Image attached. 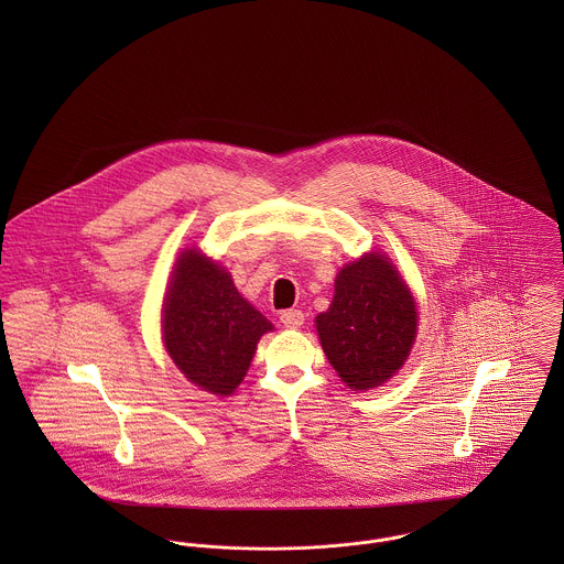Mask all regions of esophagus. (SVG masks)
I'll return each mask as SVG.
<instances>
[{"instance_id": "34e87169", "label": "esophagus", "mask_w": 564, "mask_h": 564, "mask_svg": "<svg viewBox=\"0 0 564 564\" xmlns=\"http://www.w3.org/2000/svg\"><path fill=\"white\" fill-rule=\"evenodd\" d=\"M280 323L284 327H302L304 325V313L302 311H284L280 315Z\"/></svg>"}]
</instances>
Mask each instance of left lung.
Masks as SVG:
<instances>
[{"label": "left lung", "mask_w": 564, "mask_h": 564, "mask_svg": "<svg viewBox=\"0 0 564 564\" xmlns=\"http://www.w3.org/2000/svg\"><path fill=\"white\" fill-rule=\"evenodd\" d=\"M317 332L329 365L349 389L367 391L395 376L414 343L416 308L387 256L369 253L340 269Z\"/></svg>", "instance_id": "obj_1"}]
</instances>
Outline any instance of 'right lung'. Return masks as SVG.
<instances>
[{"mask_svg": "<svg viewBox=\"0 0 564 564\" xmlns=\"http://www.w3.org/2000/svg\"><path fill=\"white\" fill-rule=\"evenodd\" d=\"M271 327L242 300L226 269L195 249L177 258L162 334L169 356L193 384L230 395L249 369L256 343Z\"/></svg>", "mask_w": 564, "mask_h": 564, "instance_id": "1", "label": "right lung"}]
</instances>
